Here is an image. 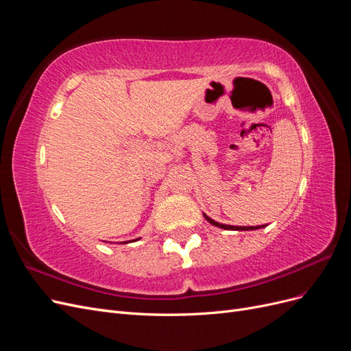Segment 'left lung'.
Returning <instances> with one entry per match:
<instances>
[{"label":"left lung","instance_id":"left-lung-1","mask_svg":"<svg viewBox=\"0 0 351 351\" xmlns=\"http://www.w3.org/2000/svg\"><path fill=\"white\" fill-rule=\"evenodd\" d=\"M204 217H205V219L209 222V224H212V226H215V227H218V228H222V230H236V231H250V230H259V228H265L267 226H254V227H237V226H227V224H221V222H217V221H214L212 218H209L206 214H204Z\"/></svg>","mask_w":351,"mask_h":351}]
</instances>
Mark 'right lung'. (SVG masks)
I'll return each instance as SVG.
<instances>
[{
  "mask_svg": "<svg viewBox=\"0 0 351 351\" xmlns=\"http://www.w3.org/2000/svg\"><path fill=\"white\" fill-rule=\"evenodd\" d=\"M136 240H139V239H136ZM136 240H130V241H136ZM124 243H129V241H124Z\"/></svg>",
  "mask_w": 351,
  "mask_h": 351,
  "instance_id": "1",
  "label": "right lung"
}]
</instances>
